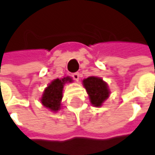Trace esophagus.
Wrapping results in <instances>:
<instances>
[{
  "mask_svg": "<svg viewBox=\"0 0 155 155\" xmlns=\"http://www.w3.org/2000/svg\"><path fill=\"white\" fill-rule=\"evenodd\" d=\"M72 77H73V79H74V81H78L79 79H80V74H79V73H74V74H72Z\"/></svg>",
  "mask_w": 155,
  "mask_h": 155,
  "instance_id": "1",
  "label": "esophagus"
}]
</instances>
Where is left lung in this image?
Wrapping results in <instances>:
<instances>
[{"label": "left lung", "instance_id": "1", "mask_svg": "<svg viewBox=\"0 0 155 155\" xmlns=\"http://www.w3.org/2000/svg\"><path fill=\"white\" fill-rule=\"evenodd\" d=\"M83 86L89 94L91 102L95 107H101V104L108 99L109 91L108 85L101 78L91 77L83 80Z\"/></svg>", "mask_w": 155, "mask_h": 155}]
</instances>
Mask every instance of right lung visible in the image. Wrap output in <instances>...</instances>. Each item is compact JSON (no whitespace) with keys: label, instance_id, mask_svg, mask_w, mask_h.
I'll use <instances>...</instances> for the list:
<instances>
[{"label":"right lung","instance_id":"obj_1","mask_svg":"<svg viewBox=\"0 0 155 155\" xmlns=\"http://www.w3.org/2000/svg\"><path fill=\"white\" fill-rule=\"evenodd\" d=\"M67 81L71 82L72 79L70 77L64 78L62 80L55 79L48 85L41 99V102L46 108H50L54 112L60 109V102L63 97L64 84Z\"/></svg>","mask_w":155,"mask_h":155}]
</instances>
